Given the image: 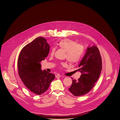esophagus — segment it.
Instances as JSON below:
<instances>
[{
    "label": "esophagus",
    "instance_id": "esophagus-1",
    "mask_svg": "<svg viewBox=\"0 0 120 120\" xmlns=\"http://www.w3.org/2000/svg\"><path fill=\"white\" fill-rule=\"evenodd\" d=\"M61 77V75H59V74H57V75H56V78H57V77Z\"/></svg>",
    "mask_w": 120,
    "mask_h": 120
}]
</instances>
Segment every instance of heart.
I'll use <instances>...</instances> for the list:
<instances>
[{"mask_svg":"<svg viewBox=\"0 0 120 120\" xmlns=\"http://www.w3.org/2000/svg\"><path fill=\"white\" fill-rule=\"evenodd\" d=\"M59 46L66 52L65 57L68 61L71 64L78 62L81 59L84 52V48L81 45L77 44L76 42L69 39H64L60 41ZM56 49L53 47L51 51L50 55L54 54ZM62 65L64 66L66 64L62 63Z\"/></svg>","mask_w":120,"mask_h":120,"instance_id":"1","label":"heart"}]
</instances>
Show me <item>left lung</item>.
Masks as SVG:
<instances>
[{
  "mask_svg": "<svg viewBox=\"0 0 120 120\" xmlns=\"http://www.w3.org/2000/svg\"><path fill=\"white\" fill-rule=\"evenodd\" d=\"M77 70L81 73L78 81L72 80L69 91L75 96L88 93L99 79L102 69V60L98 48L88 47Z\"/></svg>",
  "mask_w": 120,
  "mask_h": 120,
  "instance_id": "8db88e82",
  "label": "left lung"
}]
</instances>
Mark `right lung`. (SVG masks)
Returning <instances> with one entry per match:
<instances>
[{
	"label": "right lung",
	"instance_id": "add662e5",
	"mask_svg": "<svg viewBox=\"0 0 120 120\" xmlns=\"http://www.w3.org/2000/svg\"><path fill=\"white\" fill-rule=\"evenodd\" d=\"M49 49L47 40L39 37L24 47L19 56V76L25 85L35 94L44 93L55 78L54 74L41 69L40 62L47 57Z\"/></svg>",
	"mask_w": 120,
	"mask_h": 120
}]
</instances>
